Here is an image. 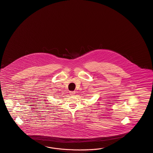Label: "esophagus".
<instances>
[{
    "label": "esophagus",
    "instance_id": "esophagus-1",
    "mask_svg": "<svg viewBox=\"0 0 153 153\" xmlns=\"http://www.w3.org/2000/svg\"><path fill=\"white\" fill-rule=\"evenodd\" d=\"M75 93H76L75 91H70L69 92V94H70L71 95H74L75 94Z\"/></svg>",
    "mask_w": 153,
    "mask_h": 153
}]
</instances>
